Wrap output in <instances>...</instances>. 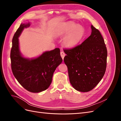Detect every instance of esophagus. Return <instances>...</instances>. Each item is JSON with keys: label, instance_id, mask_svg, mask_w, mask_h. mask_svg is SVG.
Listing matches in <instances>:
<instances>
[{"label": "esophagus", "instance_id": "esophagus-1", "mask_svg": "<svg viewBox=\"0 0 121 121\" xmlns=\"http://www.w3.org/2000/svg\"><path fill=\"white\" fill-rule=\"evenodd\" d=\"M60 56H61V57H62V58H63V60H64V57L65 56V52H60Z\"/></svg>", "mask_w": 121, "mask_h": 121}]
</instances>
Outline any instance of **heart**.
Returning a JSON list of instances; mask_svg holds the SVG:
<instances>
[{
	"label": "heart",
	"instance_id": "heart-1",
	"mask_svg": "<svg viewBox=\"0 0 121 121\" xmlns=\"http://www.w3.org/2000/svg\"><path fill=\"white\" fill-rule=\"evenodd\" d=\"M60 33L65 35L63 38L64 45L67 47H73L81 41L85 34V29L82 26L73 22L67 23L61 29Z\"/></svg>",
	"mask_w": 121,
	"mask_h": 121
}]
</instances>
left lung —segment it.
Returning <instances> with one entry per match:
<instances>
[{
  "label": "left lung",
  "mask_w": 121,
  "mask_h": 121,
  "mask_svg": "<svg viewBox=\"0 0 121 121\" xmlns=\"http://www.w3.org/2000/svg\"><path fill=\"white\" fill-rule=\"evenodd\" d=\"M91 34L82 44L64 49V62L71 85L77 91L88 92L99 82L107 68V49L98 30L91 25Z\"/></svg>",
  "instance_id": "8db88e82"
}]
</instances>
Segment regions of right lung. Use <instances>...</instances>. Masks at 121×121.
<instances>
[{"label": "right lung", "instance_id": "add662e5", "mask_svg": "<svg viewBox=\"0 0 121 121\" xmlns=\"http://www.w3.org/2000/svg\"><path fill=\"white\" fill-rule=\"evenodd\" d=\"M30 23L21 24L14 34L10 52L11 67L17 81L27 90L33 93L44 91L52 83L53 73L61 63L58 48L43 52L37 57H24L20 50L19 37Z\"/></svg>", "mask_w": 121, "mask_h": 121}]
</instances>
